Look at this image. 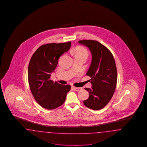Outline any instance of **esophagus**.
<instances>
[{
    "instance_id": "obj_1",
    "label": "esophagus",
    "mask_w": 147,
    "mask_h": 147,
    "mask_svg": "<svg viewBox=\"0 0 147 147\" xmlns=\"http://www.w3.org/2000/svg\"><path fill=\"white\" fill-rule=\"evenodd\" d=\"M72 88L74 89V91H80L81 90H82V88H76V87H75V86H72Z\"/></svg>"
}]
</instances>
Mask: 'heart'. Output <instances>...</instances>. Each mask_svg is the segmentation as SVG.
Here are the masks:
<instances>
[{
    "label": "heart",
    "mask_w": 147,
    "mask_h": 147,
    "mask_svg": "<svg viewBox=\"0 0 147 147\" xmlns=\"http://www.w3.org/2000/svg\"><path fill=\"white\" fill-rule=\"evenodd\" d=\"M74 53L76 55H80V56H84L85 57H87L88 56V51L87 50L82 47H76L74 50Z\"/></svg>",
    "instance_id": "1"
}]
</instances>
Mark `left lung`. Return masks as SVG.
<instances>
[{
	"instance_id": "obj_1",
	"label": "left lung",
	"mask_w": 147,
	"mask_h": 147,
	"mask_svg": "<svg viewBox=\"0 0 147 147\" xmlns=\"http://www.w3.org/2000/svg\"><path fill=\"white\" fill-rule=\"evenodd\" d=\"M88 47L91 53V63L86 73L91 77V88H85L89 93L84 104L88 108L100 110L111 100L117 82V71L111 51L98 41L83 40L78 41Z\"/></svg>"
}]
</instances>
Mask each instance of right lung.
<instances>
[{"label":"right lung","mask_w":147,"mask_h":147,"mask_svg":"<svg viewBox=\"0 0 147 147\" xmlns=\"http://www.w3.org/2000/svg\"><path fill=\"white\" fill-rule=\"evenodd\" d=\"M71 47V42L43 45L30 59L28 69L30 89L36 101L44 108L53 109L62 106L71 90L69 85L53 82L50 79L59 57Z\"/></svg>","instance_id":"right-lung-1"}]
</instances>
